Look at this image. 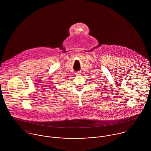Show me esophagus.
I'll use <instances>...</instances> for the list:
<instances>
[{
    "label": "esophagus",
    "mask_w": 151,
    "mask_h": 151,
    "mask_svg": "<svg viewBox=\"0 0 151 151\" xmlns=\"http://www.w3.org/2000/svg\"><path fill=\"white\" fill-rule=\"evenodd\" d=\"M76 74H77V75H80L81 73H80V72H77Z\"/></svg>",
    "instance_id": "1"
}]
</instances>
